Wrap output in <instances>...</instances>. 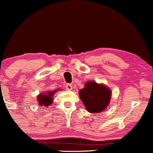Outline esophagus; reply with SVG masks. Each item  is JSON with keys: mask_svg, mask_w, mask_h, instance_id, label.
Wrapping results in <instances>:
<instances>
[{"mask_svg": "<svg viewBox=\"0 0 153 153\" xmlns=\"http://www.w3.org/2000/svg\"><path fill=\"white\" fill-rule=\"evenodd\" d=\"M65 88H66V90H71L73 89L72 84H70V83H68V84L65 85Z\"/></svg>", "mask_w": 153, "mask_h": 153, "instance_id": "esophagus-1", "label": "esophagus"}]
</instances>
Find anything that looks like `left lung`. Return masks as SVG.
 Masks as SVG:
<instances>
[{
    "instance_id": "1",
    "label": "left lung",
    "mask_w": 153,
    "mask_h": 153,
    "mask_svg": "<svg viewBox=\"0 0 153 153\" xmlns=\"http://www.w3.org/2000/svg\"><path fill=\"white\" fill-rule=\"evenodd\" d=\"M79 96L87 111L97 114L107 109L111 97V90L104 84L88 81L79 90Z\"/></svg>"
}]
</instances>
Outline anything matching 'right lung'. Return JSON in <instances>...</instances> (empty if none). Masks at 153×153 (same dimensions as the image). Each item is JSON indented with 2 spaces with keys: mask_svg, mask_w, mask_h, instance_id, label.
<instances>
[{
  "mask_svg": "<svg viewBox=\"0 0 153 153\" xmlns=\"http://www.w3.org/2000/svg\"><path fill=\"white\" fill-rule=\"evenodd\" d=\"M60 90L61 89H57V90L52 91H46V92L45 91L43 93H41L37 95L36 101L38 102L39 107H48L49 106H51L53 102V94Z\"/></svg>",
  "mask_w": 153,
  "mask_h": 153,
  "instance_id": "add662e5",
  "label": "right lung"
}]
</instances>
